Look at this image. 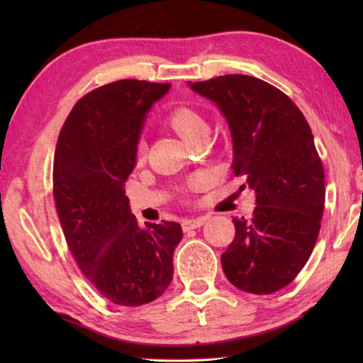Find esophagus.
Here are the masks:
<instances>
[{
  "mask_svg": "<svg viewBox=\"0 0 363 363\" xmlns=\"http://www.w3.org/2000/svg\"><path fill=\"white\" fill-rule=\"evenodd\" d=\"M206 223V217H199V218H189L182 221V229L184 230H190V229H196L201 228Z\"/></svg>",
  "mask_w": 363,
  "mask_h": 363,
  "instance_id": "obj_1",
  "label": "esophagus"
}]
</instances>
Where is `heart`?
Listing matches in <instances>:
<instances>
[{
    "label": "heart",
    "mask_w": 363,
    "mask_h": 363,
    "mask_svg": "<svg viewBox=\"0 0 363 363\" xmlns=\"http://www.w3.org/2000/svg\"><path fill=\"white\" fill-rule=\"evenodd\" d=\"M167 123L172 126L177 134L182 138H186L187 142H195L196 138L207 135L209 130V125L207 120L203 117L198 111L191 109V107H176L174 111L168 113ZM145 157V146L143 143H138L137 146V159L142 160ZM203 182L201 176H196L190 181L191 187H198Z\"/></svg>",
    "instance_id": "b5f03b06"
}]
</instances>
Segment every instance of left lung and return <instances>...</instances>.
Returning <instances> with one entry per match:
<instances>
[{
	"label": "left lung",
	"instance_id": "obj_1",
	"mask_svg": "<svg viewBox=\"0 0 363 363\" xmlns=\"http://www.w3.org/2000/svg\"><path fill=\"white\" fill-rule=\"evenodd\" d=\"M190 87L225 113L233 172L243 176L242 189L256 191L252 217L233 220L223 272L254 295L281 290L309 260L325 209V168L309 123L284 91L254 76L225 74Z\"/></svg>",
	"mask_w": 363,
	"mask_h": 363
}]
</instances>
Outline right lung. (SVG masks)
<instances>
[{"instance_id": "obj_1", "label": "right lung", "mask_w": 363, "mask_h": 363, "mask_svg": "<svg viewBox=\"0 0 363 363\" xmlns=\"http://www.w3.org/2000/svg\"><path fill=\"white\" fill-rule=\"evenodd\" d=\"M169 84L121 79L73 106L59 133L52 195L68 248L89 282L118 306L159 298L173 279L179 223H138L125 195L145 113Z\"/></svg>"}]
</instances>
